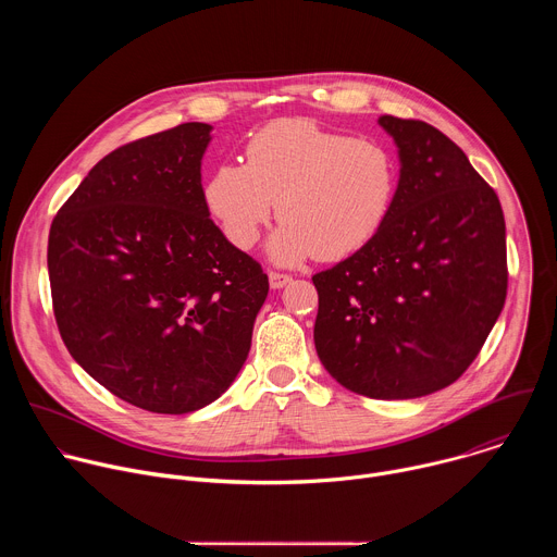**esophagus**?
Masks as SVG:
<instances>
[{
	"label": "esophagus",
	"mask_w": 557,
	"mask_h": 557,
	"mask_svg": "<svg viewBox=\"0 0 557 557\" xmlns=\"http://www.w3.org/2000/svg\"><path fill=\"white\" fill-rule=\"evenodd\" d=\"M269 282H271V288H282L290 282V275L288 273H277V271H271L269 273Z\"/></svg>",
	"instance_id": "esophagus-1"
}]
</instances>
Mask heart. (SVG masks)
Listing matches in <instances>:
<instances>
[{
  "label": "heart",
  "mask_w": 557,
  "mask_h": 557,
  "mask_svg": "<svg viewBox=\"0 0 557 557\" xmlns=\"http://www.w3.org/2000/svg\"><path fill=\"white\" fill-rule=\"evenodd\" d=\"M399 168L374 138H352L310 121H277L247 145V165H220L205 202L237 249H251L271 220L284 222L271 256L293 264L314 253L339 260L379 233L396 196Z\"/></svg>",
  "instance_id": "heart-1"
}]
</instances>
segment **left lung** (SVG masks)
<instances>
[{
    "instance_id": "left-lung-1",
    "label": "left lung",
    "mask_w": 557,
    "mask_h": 557,
    "mask_svg": "<svg viewBox=\"0 0 557 557\" xmlns=\"http://www.w3.org/2000/svg\"><path fill=\"white\" fill-rule=\"evenodd\" d=\"M401 158L387 220L344 262L312 275L314 348L370 399H417L479 357L507 297L505 215L465 151L425 121L381 116Z\"/></svg>"
}]
</instances>
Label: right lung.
Returning <instances> with one entry per match:
<instances>
[{
  "label": "right lung",
  "instance_id": "add662e5",
  "mask_svg": "<svg viewBox=\"0 0 557 557\" xmlns=\"http://www.w3.org/2000/svg\"><path fill=\"white\" fill-rule=\"evenodd\" d=\"M211 125L121 145L63 202L48 235L52 310L74 361L156 414L215 401L247 361L269 277L209 218Z\"/></svg>",
  "mask_w": 557,
  "mask_h": 557
}]
</instances>
